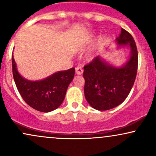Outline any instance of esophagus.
Returning a JSON list of instances; mask_svg holds the SVG:
<instances>
[{
    "label": "esophagus",
    "mask_w": 156,
    "mask_h": 156,
    "mask_svg": "<svg viewBox=\"0 0 156 156\" xmlns=\"http://www.w3.org/2000/svg\"><path fill=\"white\" fill-rule=\"evenodd\" d=\"M76 72L77 75H82L83 73V69L81 67H77L76 68Z\"/></svg>",
    "instance_id": "obj_1"
}]
</instances>
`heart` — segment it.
<instances>
[{"label": "heart", "mask_w": 156, "mask_h": 156, "mask_svg": "<svg viewBox=\"0 0 156 156\" xmlns=\"http://www.w3.org/2000/svg\"><path fill=\"white\" fill-rule=\"evenodd\" d=\"M89 58H91V56H89Z\"/></svg>", "instance_id": "heart-1"}]
</instances>
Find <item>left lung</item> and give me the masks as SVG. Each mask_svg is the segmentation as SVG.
I'll list each match as a JSON object with an SVG mask.
<instances>
[{"label": "left lung", "instance_id": "obj_1", "mask_svg": "<svg viewBox=\"0 0 156 156\" xmlns=\"http://www.w3.org/2000/svg\"><path fill=\"white\" fill-rule=\"evenodd\" d=\"M116 42L120 47L130 49V59L123 67H113L100 56L83 67L85 98L98 111L109 110L121 104L129 94L136 76L138 51L133 37L122 28Z\"/></svg>", "mask_w": 156, "mask_h": 156}]
</instances>
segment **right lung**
Returning <instances> with one entry per match:
<instances>
[{"label":"right lung","instance_id":"add662e5","mask_svg":"<svg viewBox=\"0 0 156 156\" xmlns=\"http://www.w3.org/2000/svg\"><path fill=\"white\" fill-rule=\"evenodd\" d=\"M12 62L16 87L27 104L41 112H50L62 105L68 86L74 78V67L55 73L45 79L31 81L19 74L13 55Z\"/></svg>","mask_w":156,"mask_h":156}]
</instances>
